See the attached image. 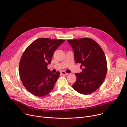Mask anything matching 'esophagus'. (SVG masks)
Instances as JSON below:
<instances>
[{"instance_id":"esophagus-1","label":"esophagus","mask_w":127,"mask_h":127,"mask_svg":"<svg viewBox=\"0 0 127 127\" xmlns=\"http://www.w3.org/2000/svg\"><path fill=\"white\" fill-rule=\"evenodd\" d=\"M61 74H62V75H68V73L65 72L64 71H62L61 72Z\"/></svg>"}]
</instances>
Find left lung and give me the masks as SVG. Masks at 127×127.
Returning a JSON list of instances; mask_svg holds the SVG:
<instances>
[{"mask_svg":"<svg viewBox=\"0 0 127 127\" xmlns=\"http://www.w3.org/2000/svg\"><path fill=\"white\" fill-rule=\"evenodd\" d=\"M73 49L74 59L81 64V72L75 73L76 80L72 85L78 93L88 95L100 87L107 72L105 53L99 44L89 38L68 40Z\"/></svg>","mask_w":127,"mask_h":127,"instance_id":"obj_1","label":"left lung"}]
</instances>
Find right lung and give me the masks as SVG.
<instances>
[{"mask_svg":"<svg viewBox=\"0 0 127 127\" xmlns=\"http://www.w3.org/2000/svg\"><path fill=\"white\" fill-rule=\"evenodd\" d=\"M64 42L63 39L40 38L24 51L19 63V73L22 84L30 93L42 97L53 89L60 73L53 74L47 66L51 64L56 49Z\"/></svg>","mask_w":127,"mask_h":127,"instance_id":"obj_1","label":"right lung"}]
</instances>
